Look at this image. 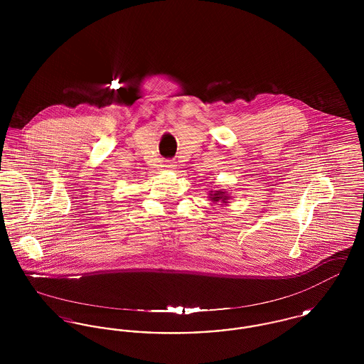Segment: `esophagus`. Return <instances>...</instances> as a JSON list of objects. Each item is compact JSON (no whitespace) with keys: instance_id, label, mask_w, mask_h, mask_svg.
<instances>
[{"instance_id":"obj_1","label":"esophagus","mask_w":364,"mask_h":364,"mask_svg":"<svg viewBox=\"0 0 364 364\" xmlns=\"http://www.w3.org/2000/svg\"><path fill=\"white\" fill-rule=\"evenodd\" d=\"M173 164L171 161H165V168H172Z\"/></svg>"}]
</instances>
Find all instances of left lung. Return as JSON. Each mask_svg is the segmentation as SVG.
<instances>
[{
    "label": "left lung",
    "mask_w": 364,
    "mask_h": 364,
    "mask_svg": "<svg viewBox=\"0 0 364 364\" xmlns=\"http://www.w3.org/2000/svg\"><path fill=\"white\" fill-rule=\"evenodd\" d=\"M211 193H210V198H211V200L215 203V202H221V203H228V200L230 199V196H229V193L225 192V191L220 190V191H210Z\"/></svg>",
    "instance_id": "8db88e82"
}]
</instances>
